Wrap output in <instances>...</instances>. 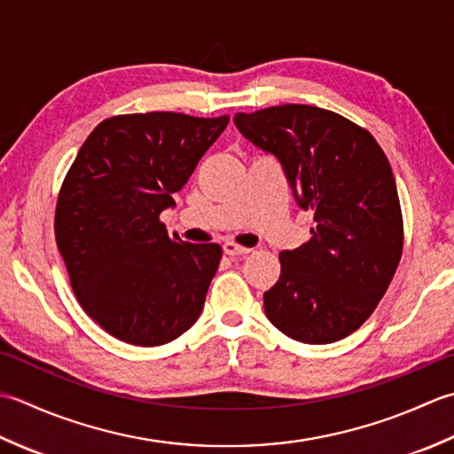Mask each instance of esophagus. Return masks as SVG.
Segmentation results:
<instances>
[{
	"label": "esophagus",
	"instance_id": "obj_1",
	"mask_svg": "<svg viewBox=\"0 0 454 454\" xmlns=\"http://www.w3.org/2000/svg\"><path fill=\"white\" fill-rule=\"evenodd\" d=\"M223 253L229 254V256H243V254L251 253V248L239 247V245H235V243H225V245H223Z\"/></svg>",
	"mask_w": 454,
	"mask_h": 454
}]
</instances>
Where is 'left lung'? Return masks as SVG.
<instances>
[{"instance_id": "obj_1", "label": "left lung", "mask_w": 454, "mask_h": 454, "mask_svg": "<svg viewBox=\"0 0 454 454\" xmlns=\"http://www.w3.org/2000/svg\"><path fill=\"white\" fill-rule=\"evenodd\" d=\"M233 123L280 162L295 203L316 221L308 243L280 253V278L264 292L268 321L300 343L345 339L376 309L402 258L390 162L368 131L321 107H268Z\"/></svg>"}]
</instances>
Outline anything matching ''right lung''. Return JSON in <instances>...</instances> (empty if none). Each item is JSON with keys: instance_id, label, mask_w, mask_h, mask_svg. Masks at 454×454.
<instances>
[{"instance_id": "right-lung-1", "label": "right lung", "mask_w": 454, "mask_h": 454, "mask_svg": "<svg viewBox=\"0 0 454 454\" xmlns=\"http://www.w3.org/2000/svg\"><path fill=\"white\" fill-rule=\"evenodd\" d=\"M227 123L166 111L106 119L64 178L59 251L80 305L115 339L156 347L198 321L221 247L170 239L160 214Z\"/></svg>"}]
</instances>
